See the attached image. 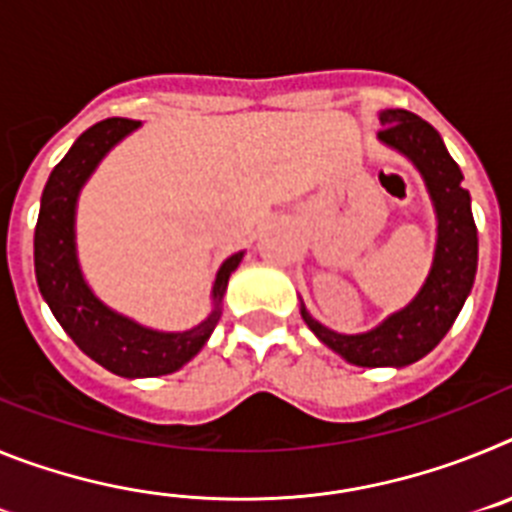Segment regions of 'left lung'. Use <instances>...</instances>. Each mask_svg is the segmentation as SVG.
Returning <instances> with one entry per match:
<instances>
[{
	"mask_svg": "<svg viewBox=\"0 0 512 512\" xmlns=\"http://www.w3.org/2000/svg\"><path fill=\"white\" fill-rule=\"evenodd\" d=\"M379 138L418 166L438 215L433 269L420 295L379 328L361 336H341L310 318H302L328 348L356 366H408L441 343L467 300L477 274V225H474L464 176L443 146L441 135L423 117L408 110L382 112Z\"/></svg>",
	"mask_w": 512,
	"mask_h": 512,
	"instance_id": "left-lung-1",
	"label": "left lung"
}]
</instances>
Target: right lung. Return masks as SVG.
<instances>
[{"label": "right lung", "mask_w": 512, "mask_h": 512, "mask_svg": "<svg viewBox=\"0 0 512 512\" xmlns=\"http://www.w3.org/2000/svg\"><path fill=\"white\" fill-rule=\"evenodd\" d=\"M138 120L107 117L76 138L71 151L56 164L40 197V215L35 225V277L61 328L71 341L107 372L117 377H161L187 364L210 338L220 320V300L228 277L241 264L235 253L220 266L212 287L215 310L205 323L184 333H156L140 328L133 320L107 310L81 279L74 251V207L81 184L87 182L99 158L138 128Z\"/></svg>", "instance_id": "right-lung-1"}]
</instances>
